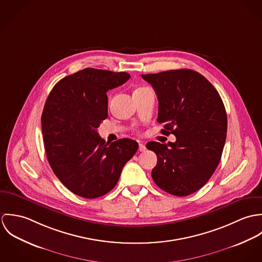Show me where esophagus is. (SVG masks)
Wrapping results in <instances>:
<instances>
[{"label":"esophagus","instance_id":"esophagus-1","mask_svg":"<svg viewBox=\"0 0 262 262\" xmlns=\"http://www.w3.org/2000/svg\"><path fill=\"white\" fill-rule=\"evenodd\" d=\"M139 151H141V152L146 151V146H145V144H143V143H139Z\"/></svg>","mask_w":262,"mask_h":262}]
</instances>
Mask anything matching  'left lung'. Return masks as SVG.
Listing matches in <instances>:
<instances>
[{"mask_svg":"<svg viewBox=\"0 0 262 262\" xmlns=\"http://www.w3.org/2000/svg\"><path fill=\"white\" fill-rule=\"evenodd\" d=\"M158 99L157 122L161 133L176 142H148L157 164L151 176L164 191L188 195L204 187L216 170L227 135V114L213 84L191 70L142 75Z\"/></svg>","mask_w":262,"mask_h":262,"instance_id":"8db88e82","label":"left lung"}]
</instances>
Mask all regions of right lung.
Instances as JSON below:
<instances>
[{"label": "right lung", "mask_w": 262, "mask_h": 262, "mask_svg": "<svg viewBox=\"0 0 262 262\" xmlns=\"http://www.w3.org/2000/svg\"><path fill=\"white\" fill-rule=\"evenodd\" d=\"M129 78L127 73L88 68L60 79L45 102L41 125L47 160L58 180L79 196L109 192L138 149L132 139L109 143L97 131L108 117L107 92Z\"/></svg>", "instance_id": "1"}]
</instances>
